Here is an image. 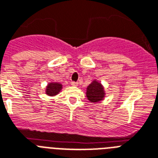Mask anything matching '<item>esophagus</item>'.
Listing matches in <instances>:
<instances>
[{"label": "esophagus", "instance_id": "34e87169", "mask_svg": "<svg viewBox=\"0 0 158 158\" xmlns=\"http://www.w3.org/2000/svg\"><path fill=\"white\" fill-rule=\"evenodd\" d=\"M71 85L76 87V86H78V83H76V82H71Z\"/></svg>", "mask_w": 158, "mask_h": 158}]
</instances>
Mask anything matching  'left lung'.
<instances>
[{
    "label": "left lung",
    "mask_w": 158,
    "mask_h": 158,
    "mask_svg": "<svg viewBox=\"0 0 158 158\" xmlns=\"http://www.w3.org/2000/svg\"><path fill=\"white\" fill-rule=\"evenodd\" d=\"M105 91L104 86L98 80H93L87 87L86 95L87 99L91 103H98L102 101L105 97Z\"/></svg>",
    "instance_id": "left-lung-1"
}]
</instances>
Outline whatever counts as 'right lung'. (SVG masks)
<instances>
[{
	"label": "right lung",
	"instance_id": "add662e5",
	"mask_svg": "<svg viewBox=\"0 0 158 158\" xmlns=\"http://www.w3.org/2000/svg\"><path fill=\"white\" fill-rule=\"evenodd\" d=\"M63 89V84L60 83H56V82H51L47 84L46 87V94L50 96H54L57 95Z\"/></svg>",
	"mask_w": 158,
	"mask_h": 158
}]
</instances>
